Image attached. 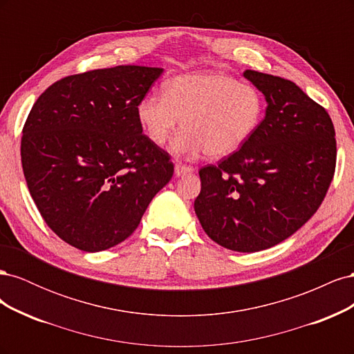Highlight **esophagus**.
<instances>
[{"instance_id": "1", "label": "esophagus", "mask_w": 354, "mask_h": 354, "mask_svg": "<svg viewBox=\"0 0 354 354\" xmlns=\"http://www.w3.org/2000/svg\"><path fill=\"white\" fill-rule=\"evenodd\" d=\"M174 173H176V176H177V177L186 176V174L194 173V167L185 165V164H176V167H174Z\"/></svg>"}]
</instances>
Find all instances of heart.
<instances>
[{"mask_svg": "<svg viewBox=\"0 0 354 354\" xmlns=\"http://www.w3.org/2000/svg\"><path fill=\"white\" fill-rule=\"evenodd\" d=\"M264 115L261 94L230 75L205 71L176 77L164 94L151 93L137 104V120L155 146H164L181 120L173 152L224 158L248 143Z\"/></svg>", "mask_w": 354, "mask_h": 354, "instance_id": "heart-1", "label": "heart"}]
</instances>
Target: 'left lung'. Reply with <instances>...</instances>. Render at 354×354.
I'll list each match as a JSON object with an SVG mask.
<instances>
[{
    "label": "left lung",
    "instance_id": "obj_1",
    "mask_svg": "<svg viewBox=\"0 0 354 354\" xmlns=\"http://www.w3.org/2000/svg\"><path fill=\"white\" fill-rule=\"evenodd\" d=\"M266 97L251 140L218 165L199 169L195 212L224 248L263 251L312 218L335 173V130L328 112L292 81L245 71Z\"/></svg>",
    "mask_w": 354,
    "mask_h": 354
}]
</instances>
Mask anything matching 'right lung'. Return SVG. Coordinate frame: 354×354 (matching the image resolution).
Returning a JSON list of instances; mask_svg holds the SVG:
<instances>
[{"instance_id":"obj_1","label":"right lung","mask_w":354,"mask_h":354,"mask_svg":"<svg viewBox=\"0 0 354 354\" xmlns=\"http://www.w3.org/2000/svg\"><path fill=\"white\" fill-rule=\"evenodd\" d=\"M162 72L127 65L71 75L32 106L20 145L26 185L47 226L75 248L99 252L131 236L173 177L169 155L137 120Z\"/></svg>"}]
</instances>
